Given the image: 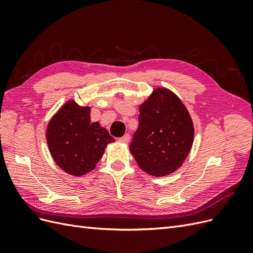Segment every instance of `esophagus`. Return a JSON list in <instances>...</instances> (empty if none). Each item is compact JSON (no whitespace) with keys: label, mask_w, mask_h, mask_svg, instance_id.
<instances>
[{"label":"esophagus","mask_w":253,"mask_h":253,"mask_svg":"<svg viewBox=\"0 0 253 253\" xmlns=\"http://www.w3.org/2000/svg\"><path fill=\"white\" fill-rule=\"evenodd\" d=\"M129 139H131V136H129L128 134H126L125 136H122L121 138H119V141L124 142V143H127L129 141Z\"/></svg>","instance_id":"obj_1"}]
</instances>
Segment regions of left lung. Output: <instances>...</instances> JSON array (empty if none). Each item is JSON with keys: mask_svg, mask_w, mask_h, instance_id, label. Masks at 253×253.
<instances>
[{"mask_svg": "<svg viewBox=\"0 0 253 253\" xmlns=\"http://www.w3.org/2000/svg\"><path fill=\"white\" fill-rule=\"evenodd\" d=\"M138 120L129 151L140 169L157 177L175 172L194 140V126L185 104L172 90L157 87L139 105Z\"/></svg>", "mask_w": 253, "mask_h": 253, "instance_id": "left-lung-1", "label": "left lung"}]
</instances>
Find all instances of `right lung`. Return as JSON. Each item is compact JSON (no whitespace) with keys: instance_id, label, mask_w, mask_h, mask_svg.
Segmentation results:
<instances>
[{"instance_id":"obj_1","label":"right lung","mask_w":253,"mask_h":253,"mask_svg":"<svg viewBox=\"0 0 253 253\" xmlns=\"http://www.w3.org/2000/svg\"><path fill=\"white\" fill-rule=\"evenodd\" d=\"M52 159L65 173L85 175L95 169L106 145L115 141L99 122H90V108L68 100L53 115L46 128Z\"/></svg>"}]
</instances>
